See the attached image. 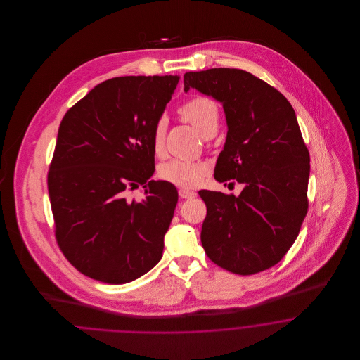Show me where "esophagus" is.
Wrapping results in <instances>:
<instances>
[{
  "label": "esophagus",
  "instance_id": "obj_1",
  "mask_svg": "<svg viewBox=\"0 0 360 360\" xmlns=\"http://www.w3.org/2000/svg\"><path fill=\"white\" fill-rule=\"evenodd\" d=\"M178 194H179V197L181 198H194L197 194H195V191H193V190H188V188H181L178 190Z\"/></svg>",
  "mask_w": 360,
  "mask_h": 360
}]
</instances>
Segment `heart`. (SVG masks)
I'll list each match as a JSON object with an SVG mask.
<instances>
[{"label": "heart", "instance_id": "1", "mask_svg": "<svg viewBox=\"0 0 360 360\" xmlns=\"http://www.w3.org/2000/svg\"><path fill=\"white\" fill-rule=\"evenodd\" d=\"M178 112L185 120L188 121L193 127H195L202 136H213L217 132L220 109L213 98L201 94L193 96L186 103L179 106ZM166 127L167 122L165 117H160L155 122L153 146L156 155H162L163 153ZM158 174L163 181L170 182L175 186L193 188L202 182L206 174V167L201 163L172 159L160 165Z\"/></svg>", "mask_w": 360, "mask_h": 360}]
</instances>
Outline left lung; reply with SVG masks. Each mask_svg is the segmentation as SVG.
<instances>
[{
	"label": "left lung",
	"mask_w": 360,
	"mask_h": 360,
	"mask_svg": "<svg viewBox=\"0 0 360 360\" xmlns=\"http://www.w3.org/2000/svg\"><path fill=\"white\" fill-rule=\"evenodd\" d=\"M184 85L223 103L228 135L214 179L245 185L239 197L198 191L206 255L233 274L264 271L290 250L308 213L310 156L295 112L281 91L244 70L188 71Z\"/></svg>",
	"instance_id": "left-lung-1"
}]
</instances>
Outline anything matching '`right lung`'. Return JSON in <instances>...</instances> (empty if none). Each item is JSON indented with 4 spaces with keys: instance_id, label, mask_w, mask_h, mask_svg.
<instances>
[{
    "instance_id": "right-lung-1",
    "label": "right lung",
    "mask_w": 360,
    "mask_h": 360,
    "mask_svg": "<svg viewBox=\"0 0 360 360\" xmlns=\"http://www.w3.org/2000/svg\"><path fill=\"white\" fill-rule=\"evenodd\" d=\"M176 75L117 77L90 90L59 125L47 186L56 243L96 281L120 285L160 260L178 191L155 172L153 132ZM146 188L141 202L127 193Z\"/></svg>"
}]
</instances>
